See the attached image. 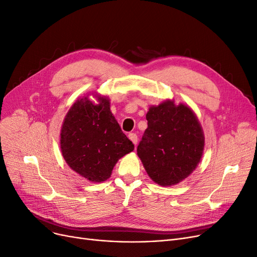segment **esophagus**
<instances>
[{
  "label": "esophagus",
  "instance_id": "34e87169",
  "mask_svg": "<svg viewBox=\"0 0 257 257\" xmlns=\"http://www.w3.org/2000/svg\"><path fill=\"white\" fill-rule=\"evenodd\" d=\"M129 139H130V141L132 142V143H134L135 145H137V143H138V136L136 135V134H129Z\"/></svg>",
  "mask_w": 257,
  "mask_h": 257
}]
</instances>
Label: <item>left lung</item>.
Returning <instances> with one entry per match:
<instances>
[{
	"instance_id": "left-lung-1",
	"label": "left lung",
	"mask_w": 257,
	"mask_h": 257,
	"mask_svg": "<svg viewBox=\"0 0 257 257\" xmlns=\"http://www.w3.org/2000/svg\"><path fill=\"white\" fill-rule=\"evenodd\" d=\"M146 119L138 156L153 181L161 186L178 184L194 172L203 155L200 122L186 104L169 99L151 106Z\"/></svg>"
}]
</instances>
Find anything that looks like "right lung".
<instances>
[{"label": "right lung", "mask_w": 257, "mask_h": 257, "mask_svg": "<svg viewBox=\"0 0 257 257\" xmlns=\"http://www.w3.org/2000/svg\"><path fill=\"white\" fill-rule=\"evenodd\" d=\"M76 100L64 117L60 148L65 162L90 182L110 178L117 161L135 149L110 111L106 96L94 95Z\"/></svg>", "instance_id": "1"}]
</instances>
